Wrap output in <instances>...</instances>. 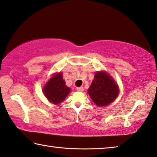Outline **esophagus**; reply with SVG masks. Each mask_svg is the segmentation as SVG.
<instances>
[{"label": "esophagus", "instance_id": "34e87169", "mask_svg": "<svg viewBox=\"0 0 157 157\" xmlns=\"http://www.w3.org/2000/svg\"><path fill=\"white\" fill-rule=\"evenodd\" d=\"M76 90H77V91H78V92H83L84 90V88L83 87H77Z\"/></svg>", "mask_w": 157, "mask_h": 157}]
</instances>
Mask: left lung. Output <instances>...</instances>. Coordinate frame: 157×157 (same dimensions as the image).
I'll return each mask as SVG.
<instances>
[{
	"mask_svg": "<svg viewBox=\"0 0 157 157\" xmlns=\"http://www.w3.org/2000/svg\"><path fill=\"white\" fill-rule=\"evenodd\" d=\"M119 90L117 85L108 73L98 71L95 74L88 94L96 105L102 107L111 103L119 94Z\"/></svg>",
	"mask_w": 157,
	"mask_h": 157,
	"instance_id": "1",
	"label": "left lung"
}]
</instances>
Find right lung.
Listing matches in <instances>:
<instances>
[{
	"label": "right lung",
	"mask_w": 157,
	"mask_h": 157,
	"mask_svg": "<svg viewBox=\"0 0 157 157\" xmlns=\"http://www.w3.org/2000/svg\"><path fill=\"white\" fill-rule=\"evenodd\" d=\"M70 92V89L65 86L61 73L55 74L49 79L43 88V92L51 103H61Z\"/></svg>",
	"instance_id": "obj_1"
}]
</instances>
